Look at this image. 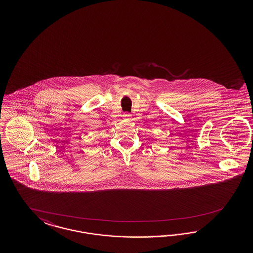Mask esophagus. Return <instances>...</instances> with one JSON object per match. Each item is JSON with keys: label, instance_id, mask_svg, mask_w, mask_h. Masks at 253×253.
Listing matches in <instances>:
<instances>
[{"label": "esophagus", "instance_id": "34e87169", "mask_svg": "<svg viewBox=\"0 0 253 253\" xmlns=\"http://www.w3.org/2000/svg\"><path fill=\"white\" fill-rule=\"evenodd\" d=\"M123 119L124 120H130V118H131V115L129 114V113H124L123 115Z\"/></svg>", "mask_w": 253, "mask_h": 253}]
</instances>
